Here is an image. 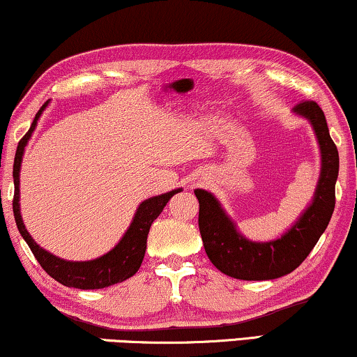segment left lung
<instances>
[{
	"label": "left lung",
	"instance_id": "1",
	"mask_svg": "<svg viewBox=\"0 0 357 357\" xmlns=\"http://www.w3.org/2000/svg\"><path fill=\"white\" fill-rule=\"evenodd\" d=\"M294 112L312 124L322 152V172L314 202L288 233L270 243H252L238 233L212 194L204 189L194 190L199 200V229L205 252L215 267L228 277L260 281L288 275L304 262L328 227L335 210L338 150L330 137L322 108L314 100L296 105Z\"/></svg>",
	"mask_w": 357,
	"mask_h": 357
}]
</instances>
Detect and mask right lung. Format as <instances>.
Here are the masks:
<instances>
[{"mask_svg": "<svg viewBox=\"0 0 357 357\" xmlns=\"http://www.w3.org/2000/svg\"><path fill=\"white\" fill-rule=\"evenodd\" d=\"M45 107H47V103L38 109V113L35 114L32 126L27 130V134L19 140L16 157H14L13 212L14 218H16L19 233L26 239L30 250H32L35 259L42 265L45 272L64 286L79 289H100L114 283H121V281L132 277L139 270L140 264L144 260L145 249H147V236L150 227H152V223L157 220L158 215L163 212L168 200L174 194L181 192L183 189H174L172 192L157 195V197L147 199L145 202L140 204L137 212H135L132 223H130L126 234L123 236V239L119 241L116 248L109 250L108 254L102 255L100 259L90 260V262H68V260L58 259L56 255L47 252V250L37 245V243L32 239V236H29L21 218V208H19V169H21L24 147H26L29 137L32 135L37 119L40 118Z\"/></svg>", "mask_w": 357, "mask_h": 357, "instance_id": "obj_1", "label": "right lung"}]
</instances>
